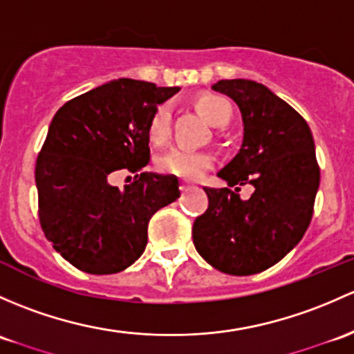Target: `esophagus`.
Masks as SVG:
<instances>
[{
	"mask_svg": "<svg viewBox=\"0 0 354 354\" xmlns=\"http://www.w3.org/2000/svg\"><path fill=\"white\" fill-rule=\"evenodd\" d=\"M180 189H181V193H187L188 189H192V185H188V183H181Z\"/></svg>",
	"mask_w": 354,
	"mask_h": 354,
	"instance_id": "1",
	"label": "esophagus"
}]
</instances>
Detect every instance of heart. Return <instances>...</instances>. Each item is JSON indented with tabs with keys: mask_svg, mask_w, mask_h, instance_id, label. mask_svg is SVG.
Here are the masks:
<instances>
[{
	"mask_svg": "<svg viewBox=\"0 0 354 354\" xmlns=\"http://www.w3.org/2000/svg\"><path fill=\"white\" fill-rule=\"evenodd\" d=\"M196 109L210 122L214 127L224 129L230 124L234 117V106L225 96L217 93H203L196 98ZM147 136L154 146H162L169 140L171 136V106L165 103L159 105L149 120ZM214 166V156L208 152L189 151V149L176 147L166 152L158 159V169L166 174L185 178V180H196L207 169Z\"/></svg>",
	"mask_w": 354,
	"mask_h": 354,
	"instance_id": "b5f03b06",
	"label": "heart"
}]
</instances>
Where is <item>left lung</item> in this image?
Wrapping results in <instances>:
<instances>
[{
	"mask_svg": "<svg viewBox=\"0 0 354 354\" xmlns=\"http://www.w3.org/2000/svg\"><path fill=\"white\" fill-rule=\"evenodd\" d=\"M212 89L237 103L244 137L217 173L227 188H205L208 208L193 224V244L215 270L248 277L277 265L300 243L321 171L307 122L265 84L222 80ZM243 184L255 188L248 201L239 196Z\"/></svg>",
	"mask_w": 354,
	"mask_h": 354,
	"instance_id": "1",
	"label": "left lung"
}]
</instances>
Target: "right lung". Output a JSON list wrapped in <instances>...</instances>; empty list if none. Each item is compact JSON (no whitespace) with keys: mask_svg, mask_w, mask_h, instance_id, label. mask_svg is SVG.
Instances as JSON below:
<instances>
[{"mask_svg":"<svg viewBox=\"0 0 354 354\" xmlns=\"http://www.w3.org/2000/svg\"><path fill=\"white\" fill-rule=\"evenodd\" d=\"M178 91L120 77L69 100L52 118L35 165L39 218L77 270L111 274L136 263L151 217L180 196L176 178L165 174H136L124 189L110 185L115 171L147 166L149 120Z\"/></svg>","mask_w":354,"mask_h":354,"instance_id":"add662e5","label":"right lung"}]
</instances>
